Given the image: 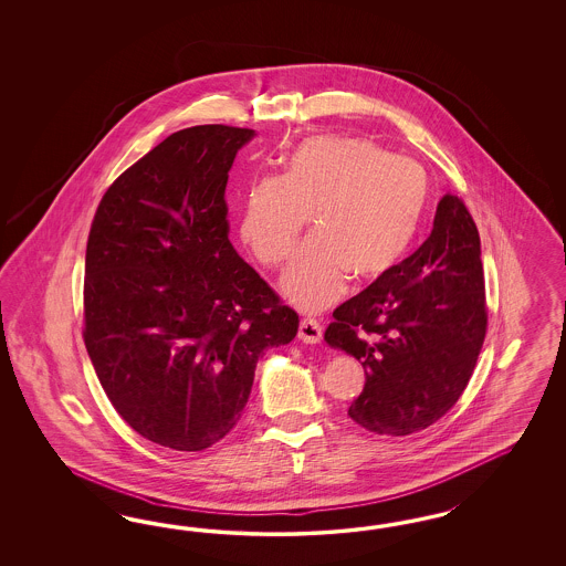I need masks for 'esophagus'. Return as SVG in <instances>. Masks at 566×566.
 Here are the masks:
<instances>
[{"instance_id": "esophagus-1", "label": "esophagus", "mask_w": 566, "mask_h": 566, "mask_svg": "<svg viewBox=\"0 0 566 566\" xmlns=\"http://www.w3.org/2000/svg\"><path fill=\"white\" fill-rule=\"evenodd\" d=\"M298 338L307 344L319 343V340H322V324H319L317 319L305 317V319L301 322V326H298Z\"/></svg>"}]
</instances>
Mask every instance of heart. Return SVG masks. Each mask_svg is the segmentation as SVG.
Returning a JSON list of instances; mask_svg holds the SVG:
<instances>
[{
    "label": "heart",
    "mask_w": 566,
    "mask_h": 566,
    "mask_svg": "<svg viewBox=\"0 0 566 566\" xmlns=\"http://www.w3.org/2000/svg\"><path fill=\"white\" fill-rule=\"evenodd\" d=\"M426 170L359 137L317 135L298 143L280 176H259L244 192L240 239L274 265L307 223L315 232L282 274V291L303 308L336 301L346 277L376 280L411 249L428 207Z\"/></svg>",
    "instance_id": "1"
}]
</instances>
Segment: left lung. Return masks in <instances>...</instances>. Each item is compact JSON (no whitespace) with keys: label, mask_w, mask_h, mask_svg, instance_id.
<instances>
[{"label":"left lung","mask_w":566,"mask_h":566,"mask_svg":"<svg viewBox=\"0 0 566 566\" xmlns=\"http://www.w3.org/2000/svg\"><path fill=\"white\" fill-rule=\"evenodd\" d=\"M485 326L480 232L463 201L444 195L428 240L327 326L324 340L365 369L350 419L386 436L436 423L463 395Z\"/></svg>","instance_id":"obj_1"}]
</instances>
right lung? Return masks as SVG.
I'll use <instances>...</instances> for the list:
<instances>
[{"label":"right lung","instance_id":"obj_1","mask_svg":"<svg viewBox=\"0 0 566 566\" xmlns=\"http://www.w3.org/2000/svg\"><path fill=\"white\" fill-rule=\"evenodd\" d=\"M255 130L192 126L120 174L91 223L85 346L122 419L197 452L239 423L265 348L298 315L228 239L226 185Z\"/></svg>","mask_w":566,"mask_h":566}]
</instances>
